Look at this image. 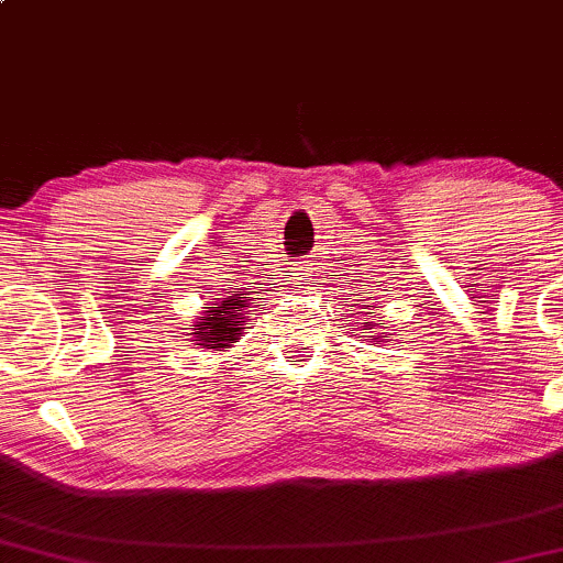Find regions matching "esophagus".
<instances>
[{"label": "esophagus", "mask_w": 563, "mask_h": 563, "mask_svg": "<svg viewBox=\"0 0 563 563\" xmlns=\"http://www.w3.org/2000/svg\"><path fill=\"white\" fill-rule=\"evenodd\" d=\"M294 275H296V286H307V283L314 277V267H312V264H307V262H299V264H296Z\"/></svg>", "instance_id": "1"}]
</instances>
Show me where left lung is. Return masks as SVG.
I'll use <instances>...</instances> for the list:
<instances>
[{"mask_svg":"<svg viewBox=\"0 0 563 563\" xmlns=\"http://www.w3.org/2000/svg\"><path fill=\"white\" fill-rule=\"evenodd\" d=\"M373 299V296H371ZM354 307H357V303H354ZM360 309H363V312H357V314H365L363 318V322H360V331H365V333H371L367 335V339L371 341H389L391 339V333H380V328L386 325L384 320H376V303H367V299H360ZM349 312H352V309H349Z\"/></svg>","mask_w":563,"mask_h":563,"instance_id":"left-lung-1","label":"left lung"}]
</instances>
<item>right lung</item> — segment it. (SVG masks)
I'll return each mask as SVG.
<instances>
[{
	"label": "right lung",
	"instance_id": "1",
	"mask_svg": "<svg viewBox=\"0 0 563 563\" xmlns=\"http://www.w3.org/2000/svg\"><path fill=\"white\" fill-rule=\"evenodd\" d=\"M254 294L260 290L251 288H222L217 290L214 299H209V307H203V318L192 325V341L200 349L209 352H228V349L241 339L243 325L249 322V312L254 309Z\"/></svg>",
	"mask_w": 563,
	"mask_h": 563
}]
</instances>
